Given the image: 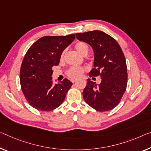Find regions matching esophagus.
Here are the masks:
<instances>
[{"mask_svg": "<svg viewBox=\"0 0 151 151\" xmlns=\"http://www.w3.org/2000/svg\"><path fill=\"white\" fill-rule=\"evenodd\" d=\"M76 81V80H71V82H72V83H74Z\"/></svg>", "mask_w": 151, "mask_h": 151, "instance_id": "esophagus-1", "label": "esophagus"}]
</instances>
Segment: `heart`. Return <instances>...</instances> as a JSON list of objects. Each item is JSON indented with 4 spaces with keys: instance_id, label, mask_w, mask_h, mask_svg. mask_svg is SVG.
I'll list each match as a JSON object with an SVG mask.
<instances>
[{
    "instance_id": "b5f03b06",
    "label": "heart",
    "mask_w": 151,
    "mask_h": 151,
    "mask_svg": "<svg viewBox=\"0 0 151 151\" xmlns=\"http://www.w3.org/2000/svg\"><path fill=\"white\" fill-rule=\"evenodd\" d=\"M75 49L79 54H80L83 57L86 56L88 53L89 52L88 46L87 45L86 43L83 42H79L76 43L75 45ZM65 54V51L63 50L61 53V57H60V59H61V61L64 59ZM84 71L85 69L83 68H76V67H73V68H71L68 71V75L69 77H70L71 78H78L82 75V73Z\"/></svg>"
}]
</instances>
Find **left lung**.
<instances>
[{"mask_svg": "<svg viewBox=\"0 0 151 151\" xmlns=\"http://www.w3.org/2000/svg\"><path fill=\"white\" fill-rule=\"evenodd\" d=\"M76 36L93 50L94 68L89 76H100L101 79L99 85L88 79L83 91V99L98 111L113 109L119 103L127 87L126 61L121 47L114 38L99 30L78 33Z\"/></svg>", "mask_w": 151, "mask_h": 151, "instance_id": "obj_1", "label": "left lung"}]
</instances>
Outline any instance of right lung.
Here are the masks:
<instances>
[{"label":"right lung","mask_w":151,"mask_h":151,"mask_svg":"<svg viewBox=\"0 0 151 151\" xmlns=\"http://www.w3.org/2000/svg\"><path fill=\"white\" fill-rule=\"evenodd\" d=\"M75 38V34L42 37L25 54L20 69L21 87L27 101L36 109L50 111L63 103L72 83L66 78L53 83L52 68L59 65L62 52Z\"/></svg>","instance_id":"right-lung-1"}]
</instances>
